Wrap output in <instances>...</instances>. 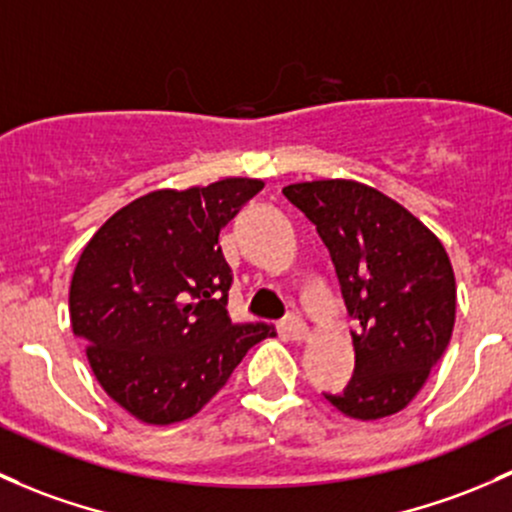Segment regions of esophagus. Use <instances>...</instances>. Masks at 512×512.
Returning a JSON list of instances; mask_svg holds the SVG:
<instances>
[{"mask_svg":"<svg viewBox=\"0 0 512 512\" xmlns=\"http://www.w3.org/2000/svg\"><path fill=\"white\" fill-rule=\"evenodd\" d=\"M282 331L289 341H304V338L309 336V326L304 324V319H301L299 314H289L287 319L282 321Z\"/></svg>","mask_w":512,"mask_h":512,"instance_id":"obj_1","label":"esophagus"}]
</instances>
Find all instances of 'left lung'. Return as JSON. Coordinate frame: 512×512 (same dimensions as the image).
<instances>
[{
    "label": "left lung",
    "mask_w": 512,
    "mask_h": 512,
    "mask_svg": "<svg viewBox=\"0 0 512 512\" xmlns=\"http://www.w3.org/2000/svg\"><path fill=\"white\" fill-rule=\"evenodd\" d=\"M282 193L316 225L358 321L353 378L324 397L353 419L405 410L454 331L456 282L444 245L407 208L358 181H306Z\"/></svg>",
    "instance_id": "obj_1"
}]
</instances>
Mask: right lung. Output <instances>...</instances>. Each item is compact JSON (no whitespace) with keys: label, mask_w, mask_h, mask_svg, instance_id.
Masks as SVG:
<instances>
[{"label":"right lung","mask_w":512,"mask_h":512,"mask_svg":"<svg viewBox=\"0 0 512 512\" xmlns=\"http://www.w3.org/2000/svg\"><path fill=\"white\" fill-rule=\"evenodd\" d=\"M223 179L152 191L93 235L71 282V326L102 390L147 424L193 417L220 390L265 324H233V270L220 230L262 191Z\"/></svg>","instance_id":"1"}]
</instances>
